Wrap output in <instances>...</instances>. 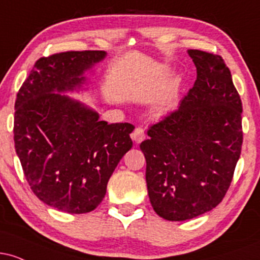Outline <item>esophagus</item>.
<instances>
[{"instance_id":"34e87169","label":"esophagus","mask_w":260,"mask_h":260,"mask_svg":"<svg viewBox=\"0 0 260 260\" xmlns=\"http://www.w3.org/2000/svg\"><path fill=\"white\" fill-rule=\"evenodd\" d=\"M144 138H145L144 129H143L142 127H137L136 129L133 131V133H132V139H133L136 143H140Z\"/></svg>"}]
</instances>
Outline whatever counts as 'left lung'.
Listing matches in <instances>:
<instances>
[{"mask_svg":"<svg viewBox=\"0 0 260 260\" xmlns=\"http://www.w3.org/2000/svg\"><path fill=\"white\" fill-rule=\"evenodd\" d=\"M188 53L197 67L194 85L140 144L149 199L170 221L193 219L221 203L243 142L242 101L225 61L202 50Z\"/></svg>","mask_w":260,"mask_h":260,"instance_id":"8db88e82","label":"left lung"}]
</instances>
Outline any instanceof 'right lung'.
<instances>
[{"label": "right lung", "mask_w": 260, "mask_h": 260, "mask_svg": "<svg viewBox=\"0 0 260 260\" xmlns=\"http://www.w3.org/2000/svg\"><path fill=\"white\" fill-rule=\"evenodd\" d=\"M105 56L85 50L39 58L14 104V147L26 181L40 201L64 213L94 210L133 145V124H107L91 109L59 94L79 88L84 71Z\"/></svg>", "instance_id": "1"}]
</instances>
